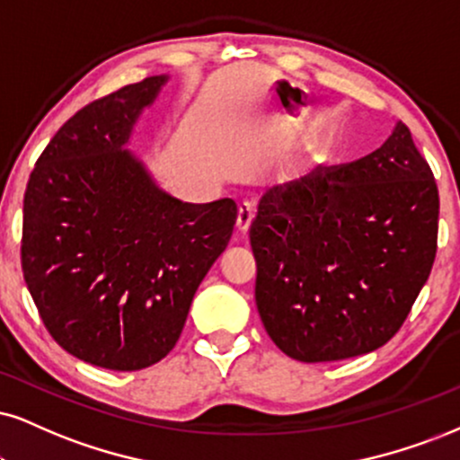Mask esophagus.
I'll use <instances>...</instances> for the list:
<instances>
[{
	"label": "esophagus",
	"mask_w": 460,
	"mask_h": 460,
	"mask_svg": "<svg viewBox=\"0 0 460 460\" xmlns=\"http://www.w3.org/2000/svg\"><path fill=\"white\" fill-rule=\"evenodd\" d=\"M253 217H256V208H253L252 202H243L239 207V215H236V228H239V232H245L249 230V226H252Z\"/></svg>",
	"instance_id": "1"
}]
</instances>
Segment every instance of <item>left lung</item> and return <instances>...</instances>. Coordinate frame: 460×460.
<instances>
[{"label":"left lung","mask_w":460,"mask_h":460,"mask_svg":"<svg viewBox=\"0 0 460 460\" xmlns=\"http://www.w3.org/2000/svg\"><path fill=\"white\" fill-rule=\"evenodd\" d=\"M438 219L433 172L401 121L360 160L266 191L249 239L273 343L300 362L388 343L429 279Z\"/></svg>","instance_id":"left-lung-1"}]
</instances>
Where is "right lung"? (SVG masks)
<instances>
[{"instance_id": "1", "label": "right lung", "mask_w": 460, "mask_h": 460, "mask_svg": "<svg viewBox=\"0 0 460 460\" xmlns=\"http://www.w3.org/2000/svg\"><path fill=\"white\" fill-rule=\"evenodd\" d=\"M168 81L149 76L67 119L22 202V275L44 326L111 371L146 368L177 345L236 221L234 200H179L128 149Z\"/></svg>"}]
</instances>
